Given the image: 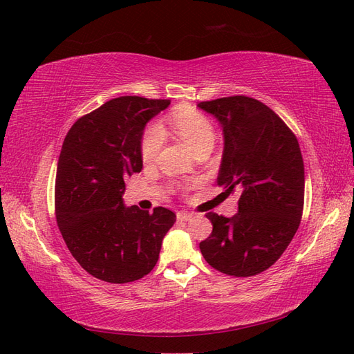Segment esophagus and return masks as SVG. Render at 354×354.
<instances>
[{"mask_svg":"<svg viewBox=\"0 0 354 354\" xmlns=\"http://www.w3.org/2000/svg\"><path fill=\"white\" fill-rule=\"evenodd\" d=\"M192 217H194V214L187 212V211H178L177 212V220L178 221H189Z\"/></svg>","mask_w":354,"mask_h":354,"instance_id":"esophagus-1","label":"esophagus"}]
</instances>
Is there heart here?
I'll use <instances>...</instances> for the list:
<instances>
[{"label":"heart","instance_id":"b5f03b06","mask_svg":"<svg viewBox=\"0 0 354 354\" xmlns=\"http://www.w3.org/2000/svg\"><path fill=\"white\" fill-rule=\"evenodd\" d=\"M171 125L176 128L178 136L194 149L196 153L201 149L212 146L216 140V131L205 115L194 109H178L171 115ZM165 140L164 130L158 124L149 125L140 142V153L145 162L153 160Z\"/></svg>","mask_w":354,"mask_h":354}]
</instances>
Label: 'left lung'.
Returning <instances> with one entry per match:
<instances>
[{
  "label": "left lung",
  "mask_w": 354,
  "mask_h": 354,
  "mask_svg": "<svg viewBox=\"0 0 354 354\" xmlns=\"http://www.w3.org/2000/svg\"><path fill=\"white\" fill-rule=\"evenodd\" d=\"M198 108L223 128L218 186L241 192L233 217L207 214L212 232L199 243L201 252L224 274H259L281 259L301 221L304 162L298 140L269 106L246 95L201 102Z\"/></svg>",
  "instance_id": "8db88e82"
}]
</instances>
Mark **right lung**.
Listing matches in <instances>:
<instances>
[{
	"label": "right lung",
	"instance_id": "right-lung-1",
	"mask_svg": "<svg viewBox=\"0 0 354 354\" xmlns=\"http://www.w3.org/2000/svg\"><path fill=\"white\" fill-rule=\"evenodd\" d=\"M169 100L122 95L81 116L68 131L57 162L55 205L72 257L100 281L127 283L155 267L176 214L125 207V178L140 173L146 124Z\"/></svg>",
	"mask_w": 354,
	"mask_h": 354
}]
</instances>
